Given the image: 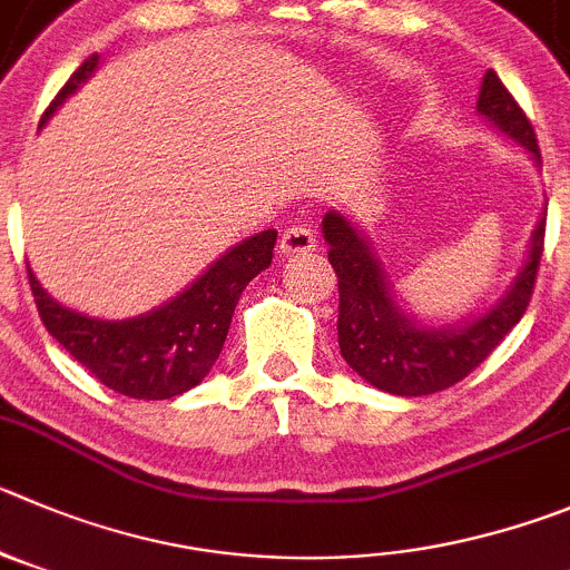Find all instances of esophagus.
Segmentation results:
<instances>
[{
	"label": "esophagus",
	"mask_w": 570,
	"mask_h": 570,
	"mask_svg": "<svg viewBox=\"0 0 570 570\" xmlns=\"http://www.w3.org/2000/svg\"><path fill=\"white\" fill-rule=\"evenodd\" d=\"M281 255H306L317 247L315 233L306 225H292L281 233Z\"/></svg>",
	"instance_id": "1"
}]
</instances>
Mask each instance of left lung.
<instances>
[{
	"label": "left lung",
	"mask_w": 570,
	"mask_h": 570,
	"mask_svg": "<svg viewBox=\"0 0 570 570\" xmlns=\"http://www.w3.org/2000/svg\"><path fill=\"white\" fill-rule=\"evenodd\" d=\"M478 111L540 159L534 126L492 69L483 76ZM323 238L340 286L337 340L343 360L380 391L428 396L472 374L525 315L540 269L546 216L531 233L529 258L507 295L481 317L441 328L422 326L399 309L382 261L343 213L323 216Z\"/></svg>",
	"instance_id": "1"
}]
</instances>
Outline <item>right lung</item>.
<instances>
[{"mask_svg": "<svg viewBox=\"0 0 570 570\" xmlns=\"http://www.w3.org/2000/svg\"><path fill=\"white\" fill-rule=\"evenodd\" d=\"M100 56H89L47 106L41 124L95 72ZM278 233L244 238L213 261L174 301L129 321H98L52 301L33 269L30 289L47 332L98 382L131 399H171L199 385L225 348L233 312L249 281L273 264Z\"/></svg>", "mask_w": 570, "mask_h": 570, "instance_id": "right-lung-1", "label": "right lung"}]
</instances>
